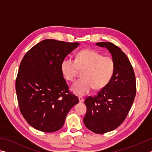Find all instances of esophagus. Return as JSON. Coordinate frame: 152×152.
<instances>
[{"instance_id": "34e87169", "label": "esophagus", "mask_w": 152, "mask_h": 152, "mask_svg": "<svg viewBox=\"0 0 152 152\" xmlns=\"http://www.w3.org/2000/svg\"><path fill=\"white\" fill-rule=\"evenodd\" d=\"M78 99H79V102H80V103H82V102H84V98L81 97V96L78 97Z\"/></svg>"}]
</instances>
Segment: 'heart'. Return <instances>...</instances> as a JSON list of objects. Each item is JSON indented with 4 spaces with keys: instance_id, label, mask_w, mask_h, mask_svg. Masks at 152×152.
I'll list each match as a JSON object with an SVG mask.
<instances>
[{
    "instance_id": "b5f03b06",
    "label": "heart",
    "mask_w": 152,
    "mask_h": 152,
    "mask_svg": "<svg viewBox=\"0 0 152 152\" xmlns=\"http://www.w3.org/2000/svg\"><path fill=\"white\" fill-rule=\"evenodd\" d=\"M115 69V61L112 57L103 56L91 49L82 50L76 60L66 58L61 64L62 74L68 81H74L80 71H83L82 78L77 80L72 86V91L79 96L88 94L93 88L96 90L105 88L111 80Z\"/></svg>"
}]
</instances>
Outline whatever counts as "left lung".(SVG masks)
<instances>
[{
    "instance_id": "8db88e82",
    "label": "left lung",
    "mask_w": 152,
    "mask_h": 152,
    "mask_svg": "<svg viewBox=\"0 0 152 152\" xmlns=\"http://www.w3.org/2000/svg\"><path fill=\"white\" fill-rule=\"evenodd\" d=\"M96 45L109 50L115 69L107 86L94 97L86 98L84 123L91 132L104 134L117 129L125 120L136 96V77L129 58L121 48L111 42Z\"/></svg>"
}]
</instances>
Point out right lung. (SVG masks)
<instances>
[{
  "label": "right lung",
  "instance_id": "1",
  "mask_svg": "<svg viewBox=\"0 0 152 152\" xmlns=\"http://www.w3.org/2000/svg\"><path fill=\"white\" fill-rule=\"evenodd\" d=\"M78 45L45 39L29 49L21 61L16 80L18 102L23 118L34 129L57 131L70 109L78 103L61 70L62 61Z\"/></svg>",
  "mask_w": 152,
  "mask_h": 152
}]
</instances>
